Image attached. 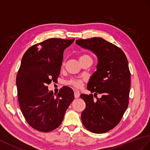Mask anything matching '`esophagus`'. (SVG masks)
<instances>
[{
    "label": "esophagus",
    "mask_w": 150,
    "mask_h": 150,
    "mask_svg": "<svg viewBox=\"0 0 150 150\" xmlns=\"http://www.w3.org/2000/svg\"><path fill=\"white\" fill-rule=\"evenodd\" d=\"M74 96H75V98H79V96H80V93H79V91H75L74 92Z\"/></svg>",
    "instance_id": "34e87169"
}]
</instances>
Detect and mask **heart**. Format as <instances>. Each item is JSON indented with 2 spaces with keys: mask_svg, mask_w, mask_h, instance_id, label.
Here are the masks:
<instances>
[{
  "mask_svg": "<svg viewBox=\"0 0 150 150\" xmlns=\"http://www.w3.org/2000/svg\"><path fill=\"white\" fill-rule=\"evenodd\" d=\"M88 57H89L88 55H86V54L82 55L81 57H80L79 60L80 59H82ZM68 83L73 86L76 87V88H81V87L82 86V81L80 79H72L70 81H69Z\"/></svg>",
  "mask_w": 150,
  "mask_h": 150,
  "instance_id": "obj_1",
  "label": "heart"
}]
</instances>
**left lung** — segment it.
I'll use <instances>...</instances> for the list:
<instances>
[{"label":"left lung","mask_w":150,"mask_h":150,"mask_svg":"<svg viewBox=\"0 0 150 150\" xmlns=\"http://www.w3.org/2000/svg\"><path fill=\"white\" fill-rule=\"evenodd\" d=\"M82 48L92 51L98 58L96 71L90 77L88 88L95 95L81 94L86 109L81 114L82 123L89 131L102 134L120 123L128 105L130 72L127 58L123 50L102 38L77 40Z\"/></svg>","instance_id":"left-lung-1"}]
</instances>
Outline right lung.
I'll return each instance as SVG.
<instances>
[{
    "instance_id": "1",
    "label": "right lung",
    "mask_w": 150,
    "mask_h": 150,
    "mask_svg": "<svg viewBox=\"0 0 150 150\" xmlns=\"http://www.w3.org/2000/svg\"><path fill=\"white\" fill-rule=\"evenodd\" d=\"M74 40H45L30 47L21 61L16 80L19 105L27 123L38 131L57 128L74 99V91L69 87L61 88L54 96L47 86L57 81L63 52Z\"/></svg>"
}]
</instances>
